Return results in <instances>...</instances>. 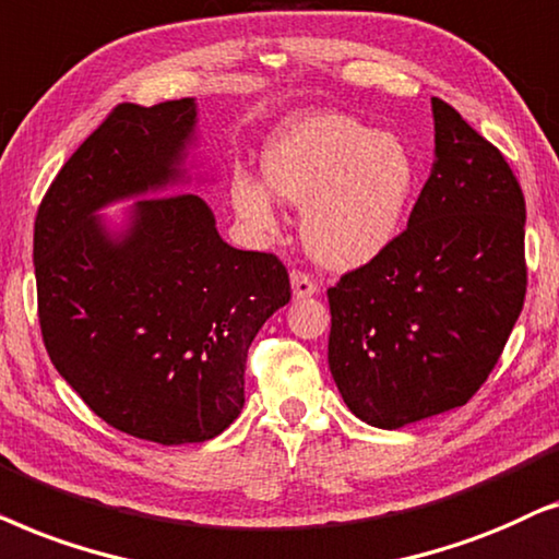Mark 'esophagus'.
<instances>
[{
	"label": "esophagus",
	"mask_w": 559,
	"mask_h": 559,
	"mask_svg": "<svg viewBox=\"0 0 559 559\" xmlns=\"http://www.w3.org/2000/svg\"><path fill=\"white\" fill-rule=\"evenodd\" d=\"M292 288H294V299H309V296L317 294L314 278L304 271H292Z\"/></svg>",
	"instance_id": "34e87169"
}]
</instances>
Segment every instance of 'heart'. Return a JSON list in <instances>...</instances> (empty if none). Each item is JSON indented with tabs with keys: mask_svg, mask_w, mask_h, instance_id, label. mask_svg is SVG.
<instances>
[{
	"mask_svg": "<svg viewBox=\"0 0 559 559\" xmlns=\"http://www.w3.org/2000/svg\"><path fill=\"white\" fill-rule=\"evenodd\" d=\"M272 191L307 204L304 242L319 263L357 267L389 248L404 225L416 168L399 138L349 115H311L286 124L263 151ZM229 197L237 214L258 229L275 227L273 193L235 170Z\"/></svg>",
	"mask_w": 559,
	"mask_h": 559,
	"instance_id": "heart-1",
	"label": "heart"
}]
</instances>
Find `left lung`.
Wrapping results in <instances>:
<instances>
[{
    "label": "left lung",
    "mask_w": 559,
    "mask_h": 559,
    "mask_svg": "<svg viewBox=\"0 0 559 559\" xmlns=\"http://www.w3.org/2000/svg\"><path fill=\"white\" fill-rule=\"evenodd\" d=\"M431 111L437 160L408 227L326 292L332 378L381 429L467 404L526 296L522 186L455 107L431 96Z\"/></svg>",
    "instance_id": "1"
}]
</instances>
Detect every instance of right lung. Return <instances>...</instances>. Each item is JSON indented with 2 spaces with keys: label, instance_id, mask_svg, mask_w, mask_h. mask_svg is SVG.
Masks as SVG:
<instances>
[{
  "label": "right lung",
  "instance_id": "add662e5",
  "mask_svg": "<svg viewBox=\"0 0 559 559\" xmlns=\"http://www.w3.org/2000/svg\"><path fill=\"white\" fill-rule=\"evenodd\" d=\"M193 122V99L117 104L48 186L33 235L50 362L109 427L158 444L237 419L252 340L292 301L278 255L227 245L197 193L140 199L122 240L96 222L176 181Z\"/></svg>",
  "mask_w": 559,
  "mask_h": 559
}]
</instances>
